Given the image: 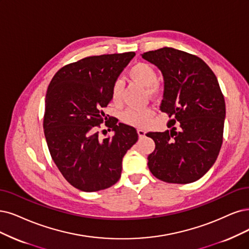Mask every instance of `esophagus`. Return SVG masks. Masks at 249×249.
Wrapping results in <instances>:
<instances>
[{
	"label": "esophagus",
	"mask_w": 249,
	"mask_h": 249,
	"mask_svg": "<svg viewBox=\"0 0 249 249\" xmlns=\"http://www.w3.org/2000/svg\"><path fill=\"white\" fill-rule=\"evenodd\" d=\"M137 134H139L140 137H143L145 135V131L142 129H137Z\"/></svg>",
	"instance_id": "obj_1"
}]
</instances>
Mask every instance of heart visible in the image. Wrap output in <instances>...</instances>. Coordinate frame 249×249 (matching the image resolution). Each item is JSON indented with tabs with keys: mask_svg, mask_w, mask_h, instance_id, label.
I'll return each mask as SVG.
<instances>
[{
	"mask_svg": "<svg viewBox=\"0 0 249 249\" xmlns=\"http://www.w3.org/2000/svg\"><path fill=\"white\" fill-rule=\"evenodd\" d=\"M128 76L132 82L137 83L145 87L146 92L151 96H157L162 92V86L157 81V71L152 64L148 62H136L128 70ZM124 86L122 81L116 80L110 89V96L115 104H120L123 99ZM153 117V110L151 108L142 107H128L124 110L121 119L122 121L133 127H145Z\"/></svg>",
	"mask_w": 249,
	"mask_h": 249,
	"instance_id": "1",
	"label": "heart"
}]
</instances>
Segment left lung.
<instances>
[{
  "instance_id": "1",
  "label": "left lung",
  "mask_w": 249,
  "mask_h": 249,
  "mask_svg": "<svg viewBox=\"0 0 249 249\" xmlns=\"http://www.w3.org/2000/svg\"><path fill=\"white\" fill-rule=\"evenodd\" d=\"M142 57L163 73L161 112L168 115L171 129L145 134L156 144L149 169L165 182L196 181L214 164L223 144L226 104L217 79L204 60L185 51L164 47Z\"/></svg>"
}]
</instances>
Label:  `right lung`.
<instances>
[{
  "label": "right lung",
  "instance_id": "1",
  "mask_svg": "<svg viewBox=\"0 0 249 249\" xmlns=\"http://www.w3.org/2000/svg\"><path fill=\"white\" fill-rule=\"evenodd\" d=\"M134 55L82 58L57 71L48 86L43 118L46 142L63 178L80 191L115 185L121 178L124 155L139 140L134 127L104 113L112 100L113 83ZM104 122L115 134L100 139L98 129Z\"/></svg>",
  "mask_w": 249,
  "mask_h": 249
}]
</instances>
